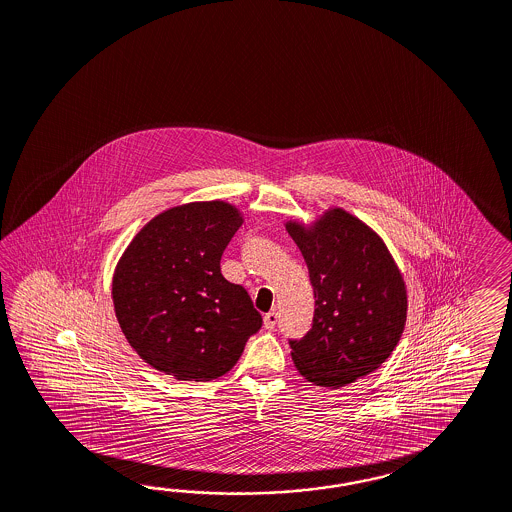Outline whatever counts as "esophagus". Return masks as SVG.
I'll return each instance as SVG.
<instances>
[{"label":"esophagus","instance_id":"1","mask_svg":"<svg viewBox=\"0 0 512 512\" xmlns=\"http://www.w3.org/2000/svg\"><path fill=\"white\" fill-rule=\"evenodd\" d=\"M277 318L279 317H277L276 311H272V313H266V315H264V328H266L268 332H272V330L276 328Z\"/></svg>","mask_w":512,"mask_h":512}]
</instances>
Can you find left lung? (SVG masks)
I'll return each mask as SVG.
<instances>
[{
  "label": "left lung",
  "instance_id": "left-lung-1",
  "mask_svg": "<svg viewBox=\"0 0 512 512\" xmlns=\"http://www.w3.org/2000/svg\"><path fill=\"white\" fill-rule=\"evenodd\" d=\"M304 255L315 294L311 330L289 339L305 380L341 387L391 356L406 322V287L382 238L333 208L311 231L287 223Z\"/></svg>",
  "mask_w": 512,
  "mask_h": 512
}]
</instances>
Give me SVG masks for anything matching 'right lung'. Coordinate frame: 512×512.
<instances>
[{
  "instance_id": "obj_1",
  "label": "right lung",
  "mask_w": 512,
  "mask_h": 512,
  "mask_svg": "<svg viewBox=\"0 0 512 512\" xmlns=\"http://www.w3.org/2000/svg\"><path fill=\"white\" fill-rule=\"evenodd\" d=\"M240 225L223 201L190 203L156 216L126 248L113 276L115 315L154 369L214 380L261 330L248 291L221 276V255Z\"/></svg>"
}]
</instances>
